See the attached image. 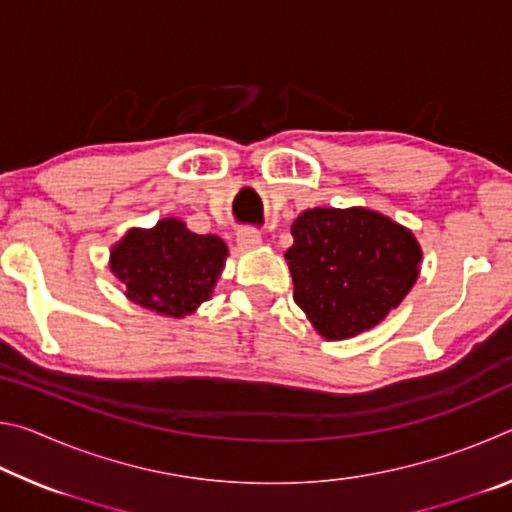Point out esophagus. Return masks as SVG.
Here are the masks:
<instances>
[{"instance_id": "1", "label": "esophagus", "mask_w": 512, "mask_h": 512, "mask_svg": "<svg viewBox=\"0 0 512 512\" xmlns=\"http://www.w3.org/2000/svg\"><path fill=\"white\" fill-rule=\"evenodd\" d=\"M237 244H239V248H244V250H253V248L262 244V235H259L255 228H241L237 232Z\"/></svg>"}]
</instances>
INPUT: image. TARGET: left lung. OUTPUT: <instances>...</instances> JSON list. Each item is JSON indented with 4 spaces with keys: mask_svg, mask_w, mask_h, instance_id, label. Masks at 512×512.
Instances as JSON below:
<instances>
[{
    "mask_svg": "<svg viewBox=\"0 0 512 512\" xmlns=\"http://www.w3.org/2000/svg\"><path fill=\"white\" fill-rule=\"evenodd\" d=\"M284 253L293 300L329 341L379 325L418 280L422 248L413 232L366 207H314L291 225Z\"/></svg>",
    "mask_w": 512,
    "mask_h": 512,
    "instance_id": "8db88e82",
    "label": "left lung"
}]
</instances>
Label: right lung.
Instances as JSON below:
<instances>
[{"label":"right lung","instance_id":"obj_1","mask_svg":"<svg viewBox=\"0 0 512 512\" xmlns=\"http://www.w3.org/2000/svg\"><path fill=\"white\" fill-rule=\"evenodd\" d=\"M225 257L221 237L196 235L180 219H162L149 230H128L110 250V271L135 305L183 318L210 300Z\"/></svg>","mask_w":512,"mask_h":512}]
</instances>
